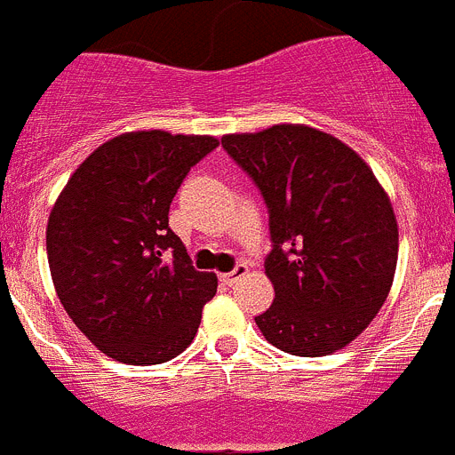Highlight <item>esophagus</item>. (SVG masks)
I'll use <instances>...</instances> for the list:
<instances>
[{
    "label": "esophagus",
    "mask_w": 455,
    "mask_h": 455,
    "mask_svg": "<svg viewBox=\"0 0 455 455\" xmlns=\"http://www.w3.org/2000/svg\"><path fill=\"white\" fill-rule=\"evenodd\" d=\"M249 269H247V265L244 263H240V265H235V267L231 269V272H227V274H222V281L224 283H228V285H233L237 281V278H243L244 274H247Z\"/></svg>",
    "instance_id": "obj_1"
}]
</instances>
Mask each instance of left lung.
<instances>
[{
    "mask_svg": "<svg viewBox=\"0 0 455 455\" xmlns=\"http://www.w3.org/2000/svg\"><path fill=\"white\" fill-rule=\"evenodd\" d=\"M222 147L263 195L274 304L256 324L292 355L342 349L390 292L399 251L392 204L367 163L301 124L224 136Z\"/></svg>",
    "mask_w": 455,
    "mask_h": 455,
    "instance_id": "obj_1",
    "label": "left lung"
}]
</instances>
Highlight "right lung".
<instances>
[{"instance_id": "obj_1", "label": "right lung", "mask_w": 455, "mask_h": 455, "mask_svg": "<svg viewBox=\"0 0 455 455\" xmlns=\"http://www.w3.org/2000/svg\"><path fill=\"white\" fill-rule=\"evenodd\" d=\"M211 136L136 131L104 142L52 208L47 258L60 304L110 358L158 365L181 354L218 292L170 228V204Z\"/></svg>"}]
</instances>
